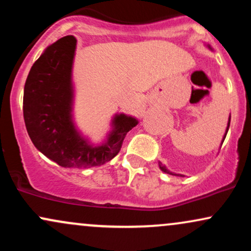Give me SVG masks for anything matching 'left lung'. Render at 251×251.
Wrapping results in <instances>:
<instances>
[{"mask_svg": "<svg viewBox=\"0 0 251 251\" xmlns=\"http://www.w3.org/2000/svg\"><path fill=\"white\" fill-rule=\"evenodd\" d=\"M208 47H209V50H211V47H210V46H208ZM230 119H231V117H229V120H227V126H226V134H224V137H223V140H222V143H221V144H223L224 139H226V137L227 129H229V126H230ZM159 169L162 170L163 172H165V174H169V175H175V176H180V177H184V176H181V175H177V174H174V172L169 171V170L165 168V165H163V164L160 163V162H159Z\"/></svg>", "mask_w": 251, "mask_h": 251, "instance_id": "obj_1", "label": "left lung"}]
</instances>
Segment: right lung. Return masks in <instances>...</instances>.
Wrapping results in <instances>:
<instances>
[{"label": "right lung", "mask_w": 251, "mask_h": 251, "mask_svg": "<svg viewBox=\"0 0 251 251\" xmlns=\"http://www.w3.org/2000/svg\"><path fill=\"white\" fill-rule=\"evenodd\" d=\"M75 48V37L65 36L48 46L31 66L25 85L24 118L31 142L41 153L62 168L86 169L116 157L138 120L116 114L112 131L100 145L82 137L73 122Z\"/></svg>", "instance_id": "1"}]
</instances>
